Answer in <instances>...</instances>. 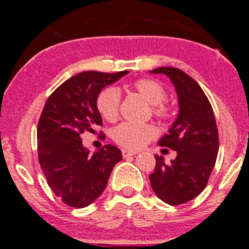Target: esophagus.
<instances>
[{
	"label": "esophagus",
	"mask_w": 249,
	"mask_h": 249,
	"mask_svg": "<svg viewBox=\"0 0 249 249\" xmlns=\"http://www.w3.org/2000/svg\"><path fill=\"white\" fill-rule=\"evenodd\" d=\"M135 155H137V152L136 151H129V149H126V148L122 149V156L124 158L131 157V156H135Z\"/></svg>",
	"instance_id": "34e87169"
}]
</instances>
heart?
<instances>
[{
    "label": "heart",
    "mask_w": 249,
    "mask_h": 249,
    "mask_svg": "<svg viewBox=\"0 0 249 249\" xmlns=\"http://www.w3.org/2000/svg\"><path fill=\"white\" fill-rule=\"evenodd\" d=\"M136 91L152 105V113L160 120H169L172 117V108L166 103L167 92L162 85L151 78H141L133 83ZM121 93L116 87H107L98 93L96 107L105 120L114 122L120 114ZM157 128L151 123L123 122L112 131V138L117 144L128 149H140L148 142L155 140Z\"/></svg>",
    "instance_id": "b5f03b06"
}]
</instances>
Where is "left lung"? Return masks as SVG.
<instances>
[{
  "instance_id": "8db88e82",
  "label": "left lung",
  "mask_w": 249,
  "mask_h": 249,
  "mask_svg": "<svg viewBox=\"0 0 249 249\" xmlns=\"http://www.w3.org/2000/svg\"><path fill=\"white\" fill-rule=\"evenodd\" d=\"M149 72L168 76L178 94V117L160 141V146L176 151L177 157L164 163L162 156H155V172L149 175L158 198L178 206L206 188L218 153V129L210 101L192 77L175 67Z\"/></svg>"
}]
</instances>
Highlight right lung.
<instances>
[{"mask_svg":"<svg viewBox=\"0 0 249 249\" xmlns=\"http://www.w3.org/2000/svg\"><path fill=\"white\" fill-rule=\"evenodd\" d=\"M126 73L128 71L81 72L57 87L46 101L37 126L38 162L52 192L67 206L83 208L96 201L113 167L122 160L120 149L112 144L92 155L82 146L81 135L94 133L96 127L102 126L96 107L98 93Z\"/></svg>","mask_w":249,"mask_h":249,"instance_id":"add662e5","label":"right lung"}]
</instances>
